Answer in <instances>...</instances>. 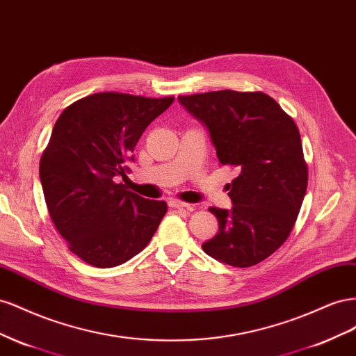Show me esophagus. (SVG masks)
Wrapping results in <instances>:
<instances>
[{"instance_id":"obj_1","label":"esophagus","mask_w":356,"mask_h":356,"mask_svg":"<svg viewBox=\"0 0 356 356\" xmlns=\"http://www.w3.org/2000/svg\"><path fill=\"white\" fill-rule=\"evenodd\" d=\"M170 207H172V209H189V204L188 202H184V201H180V200H171L170 202Z\"/></svg>"}]
</instances>
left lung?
<instances>
[{
	"label": "left lung",
	"instance_id": "8db88e82",
	"mask_svg": "<svg viewBox=\"0 0 356 356\" xmlns=\"http://www.w3.org/2000/svg\"><path fill=\"white\" fill-rule=\"evenodd\" d=\"M179 103L206 125L220 165L237 175L227 185L232 209H209L219 231L202 250L232 267L257 266L286 241L306 195L296 122L264 92L213 90Z\"/></svg>",
	"mask_w": 356,
	"mask_h": 356
}]
</instances>
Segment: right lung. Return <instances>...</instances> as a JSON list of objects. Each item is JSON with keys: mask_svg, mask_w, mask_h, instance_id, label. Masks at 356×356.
Listing matches in <instances>:
<instances>
[{"mask_svg": "<svg viewBox=\"0 0 356 356\" xmlns=\"http://www.w3.org/2000/svg\"><path fill=\"white\" fill-rule=\"evenodd\" d=\"M175 97L99 92L59 115L40 159L50 219L68 249L89 266L116 267L143 250L167 213L116 176H127L138 138Z\"/></svg>", "mask_w": 356, "mask_h": 356, "instance_id": "add662e5", "label": "right lung"}]
</instances>
